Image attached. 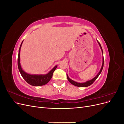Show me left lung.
Masks as SVG:
<instances>
[{
	"label": "left lung",
	"mask_w": 124,
	"mask_h": 124,
	"mask_svg": "<svg viewBox=\"0 0 124 124\" xmlns=\"http://www.w3.org/2000/svg\"><path fill=\"white\" fill-rule=\"evenodd\" d=\"M97 42H98V44H99V45L100 47L101 50V51H102V55H103V56H102V66H101V69H100V71H99V72H98V73L97 74L94 78H93L92 79L90 80H88V81H86L85 82H83V83H78V82H77L74 81H73V80H71V78H70L69 77H68V74H67V78H68V81L70 82V83H71V84H73V85L78 86V87H87V86H90L91 85H92V84L93 83V82H95V81L97 79V78H98V77H99L100 74L101 72V71H102V69H103V63H104L103 53L102 48V47H101V45H100V43L98 42V40H97Z\"/></svg>",
	"instance_id": "left-lung-1"
}]
</instances>
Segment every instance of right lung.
I'll return each mask as SVG.
<instances>
[{
  "label": "right lung",
  "instance_id": "1",
  "mask_svg": "<svg viewBox=\"0 0 124 124\" xmlns=\"http://www.w3.org/2000/svg\"><path fill=\"white\" fill-rule=\"evenodd\" d=\"M23 42V41L21 43L19 51H18L17 58L18 68V70H19L20 72L21 73V76L29 84L32 86H39L47 84L52 78L53 73L56 68H57V65L55 66L53 69L51 70L49 72L46 74H31L25 72L23 69H22L20 63V51Z\"/></svg>",
  "mask_w": 124,
  "mask_h": 124
}]
</instances>
